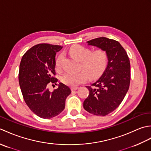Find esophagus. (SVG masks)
<instances>
[{
	"mask_svg": "<svg viewBox=\"0 0 151 151\" xmlns=\"http://www.w3.org/2000/svg\"><path fill=\"white\" fill-rule=\"evenodd\" d=\"M79 88L77 87V86H73V87L70 88V89H71L72 91H74V90H76V89H78Z\"/></svg>",
	"mask_w": 151,
	"mask_h": 151,
	"instance_id": "1",
	"label": "esophagus"
}]
</instances>
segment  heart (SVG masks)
<instances>
[{
	"mask_svg": "<svg viewBox=\"0 0 151 151\" xmlns=\"http://www.w3.org/2000/svg\"><path fill=\"white\" fill-rule=\"evenodd\" d=\"M69 53L75 59L81 61L80 67L84 70L64 73L61 79L66 85L78 86L87 81L88 75L91 78H97L102 75L106 68L108 56L105 51L102 50H98L91 53L90 49L81 45H75L69 49ZM61 58L62 55L57 58V67L60 65Z\"/></svg>",
	"mask_w": 151,
	"mask_h": 151,
	"instance_id": "heart-1",
	"label": "heart"
}]
</instances>
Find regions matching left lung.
Returning a JSON list of instances; mask_svg holds the SVG:
<instances>
[{"label": "left lung", "mask_w": 151, "mask_h": 151, "mask_svg": "<svg viewBox=\"0 0 151 151\" xmlns=\"http://www.w3.org/2000/svg\"><path fill=\"white\" fill-rule=\"evenodd\" d=\"M88 45L104 50L108 65L97 81L86 86L89 94L83 106L89 113L105 116L114 111L126 95L130 81V63L126 51L118 41L101 37L87 41Z\"/></svg>", "instance_id": "8db88e82"}]
</instances>
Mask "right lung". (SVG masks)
Here are the masks:
<instances>
[{
    "mask_svg": "<svg viewBox=\"0 0 151 151\" xmlns=\"http://www.w3.org/2000/svg\"><path fill=\"white\" fill-rule=\"evenodd\" d=\"M62 46L41 43L27 51L19 65V82L24 100L32 111L41 118L57 116L65 108V99L71 91L60 82L50 92L48 86L55 84V56Z\"/></svg>",
    "mask_w": 151,
    "mask_h": 151,
    "instance_id": "add662e5",
    "label": "right lung"
}]
</instances>
